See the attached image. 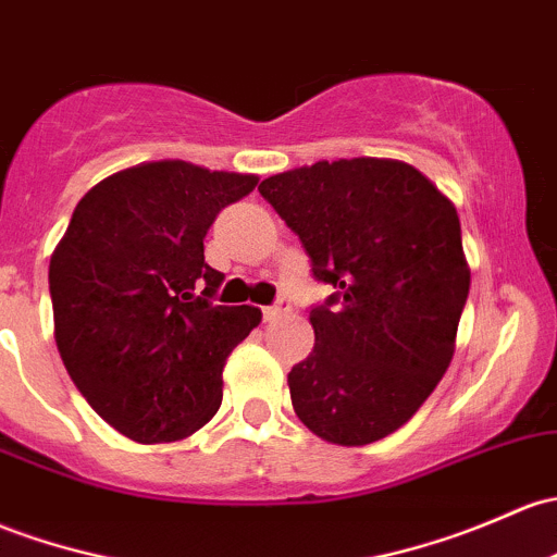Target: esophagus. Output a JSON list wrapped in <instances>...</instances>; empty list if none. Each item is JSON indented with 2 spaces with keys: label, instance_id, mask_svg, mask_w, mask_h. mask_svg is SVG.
<instances>
[{
  "label": "esophagus",
  "instance_id": "obj_1",
  "mask_svg": "<svg viewBox=\"0 0 557 557\" xmlns=\"http://www.w3.org/2000/svg\"><path fill=\"white\" fill-rule=\"evenodd\" d=\"M285 312H290V304L285 301V298H280L277 304H272V307L263 309V318H267V320H277V318H283Z\"/></svg>",
  "mask_w": 557,
  "mask_h": 557
}]
</instances>
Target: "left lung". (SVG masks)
<instances>
[{"mask_svg": "<svg viewBox=\"0 0 557 557\" xmlns=\"http://www.w3.org/2000/svg\"><path fill=\"white\" fill-rule=\"evenodd\" d=\"M261 197L333 285L309 312L314 347L290 368L296 417L336 446H368L424 406L456 349L470 263L454 202L386 157L269 175Z\"/></svg>", "mask_w": 557, "mask_h": 557, "instance_id": "left-lung-1", "label": "left lung"}]
</instances>
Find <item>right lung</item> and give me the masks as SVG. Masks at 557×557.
I'll return each mask as SVG.
<instances>
[{
	"mask_svg": "<svg viewBox=\"0 0 557 557\" xmlns=\"http://www.w3.org/2000/svg\"><path fill=\"white\" fill-rule=\"evenodd\" d=\"M259 175L184 160L98 181L50 256L55 344L92 411L136 443L195 435L221 408L226 357L261 309L213 304L205 234Z\"/></svg>",
	"mask_w": 557,
	"mask_h": 557,
	"instance_id": "1",
	"label": "right lung"
}]
</instances>
